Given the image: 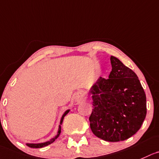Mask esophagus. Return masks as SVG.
<instances>
[{
  "mask_svg": "<svg viewBox=\"0 0 159 159\" xmlns=\"http://www.w3.org/2000/svg\"><path fill=\"white\" fill-rule=\"evenodd\" d=\"M85 98V92L84 90H80L79 92H77L76 95H75V99L76 101H83Z\"/></svg>",
  "mask_w": 159,
  "mask_h": 159,
  "instance_id": "obj_1",
  "label": "esophagus"
}]
</instances>
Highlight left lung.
<instances>
[{"label":"left lung","instance_id":"obj_1","mask_svg":"<svg viewBox=\"0 0 159 159\" xmlns=\"http://www.w3.org/2000/svg\"><path fill=\"white\" fill-rule=\"evenodd\" d=\"M108 79L100 77L90 89L93 111L90 129L109 142L125 140L136 134L146 117V95L138 77L111 56Z\"/></svg>","mask_w":159,"mask_h":159}]
</instances>
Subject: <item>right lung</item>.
Returning <instances> with one entry per match:
<instances>
[{"label": "right lung", "instance_id": "add662e5", "mask_svg": "<svg viewBox=\"0 0 159 159\" xmlns=\"http://www.w3.org/2000/svg\"><path fill=\"white\" fill-rule=\"evenodd\" d=\"M69 110H67V111H66V112L63 114L62 117H61V121H60V125H59V128H58V134L55 136V137H54V138L51 139V140H49V141H47V142H44V143H26V145L28 147H30V148H43V147L45 146H48V145L51 144V143H52L55 140V139H57L58 137V136L60 135V134H61V123H62V121H63V119H64L65 116H66V115L69 113Z\"/></svg>", "mask_w": 159, "mask_h": 159}]
</instances>
